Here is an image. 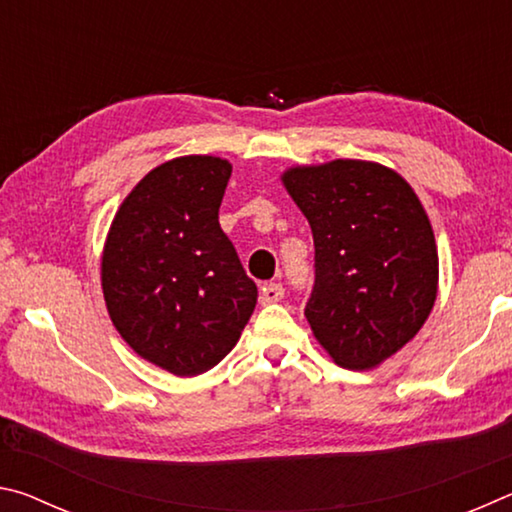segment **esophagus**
<instances>
[{
  "instance_id": "1",
  "label": "esophagus",
  "mask_w": 512,
  "mask_h": 512,
  "mask_svg": "<svg viewBox=\"0 0 512 512\" xmlns=\"http://www.w3.org/2000/svg\"><path fill=\"white\" fill-rule=\"evenodd\" d=\"M282 298H284V289H282V284H277V282L264 284L262 293H259V302H262V305H273V302H280Z\"/></svg>"
}]
</instances>
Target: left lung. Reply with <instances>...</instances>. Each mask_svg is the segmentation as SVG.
<instances>
[{
  "label": "left lung",
  "mask_w": 512,
  "mask_h": 512,
  "mask_svg": "<svg viewBox=\"0 0 512 512\" xmlns=\"http://www.w3.org/2000/svg\"><path fill=\"white\" fill-rule=\"evenodd\" d=\"M280 180L314 235L311 332L341 368H377L420 332L438 296L427 210L400 173L370 160L296 164Z\"/></svg>",
  "instance_id": "1"
}]
</instances>
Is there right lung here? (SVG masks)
Segmentation results:
<instances>
[{
	"instance_id": "add662e5",
	"label": "right lung",
	"mask_w": 512,
	"mask_h": 512,
	"mask_svg": "<svg viewBox=\"0 0 512 512\" xmlns=\"http://www.w3.org/2000/svg\"><path fill=\"white\" fill-rule=\"evenodd\" d=\"M232 164L216 155L162 162L110 223L101 255L108 316L135 354L194 377L235 348L257 287L219 225Z\"/></svg>"
}]
</instances>
